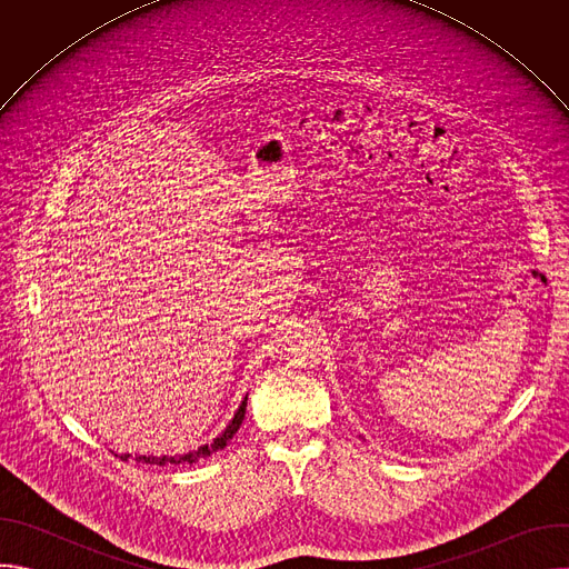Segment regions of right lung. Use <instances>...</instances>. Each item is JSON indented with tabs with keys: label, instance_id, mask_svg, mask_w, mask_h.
Listing matches in <instances>:
<instances>
[{
	"label": "right lung",
	"instance_id": "right-lung-1",
	"mask_svg": "<svg viewBox=\"0 0 569 569\" xmlns=\"http://www.w3.org/2000/svg\"><path fill=\"white\" fill-rule=\"evenodd\" d=\"M246 408H248V398L240 402V408H238V412L233 415L231 423L224 428V432H222L220 437H216V439H213V443L202 446V448H198V450H193V452H189V455H180V457H139V461H146V463H159V466H164V463H184V461L193 463V461H198V459H202V457H207V455L216 452V450L224 448V446L229 443V439L238 432V428H240L242 419H246ZM119 457H121V459H128L130 455H119Z\"/></svg>",
	"mask_w": 569,
	"mask_h": 569
}]
</instances>
